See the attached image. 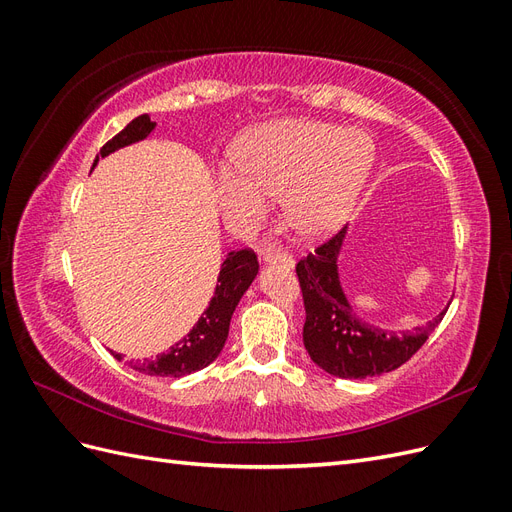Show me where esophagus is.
Here are the masks:
<instances>
[{"instance_id": "esophagus-1", "label": "esophagus", "mask_w": 512, "mask_h": 512, "mask_svg": "<svg viewBox=\"0 0 512 512\" xmlns=\"http://www.w3.org/2000/svg\"><path fill=\"white\" fill-rule=\"evenodd\" d=\"M260 260L265 262V265H282L286 269L294 267V258L290 254L284 252H277L275 247H265V250L260 252Z\"/></svg>"}]
</instances>
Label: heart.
Masks as SVG:
<instances>
[{
	"mask_svg": "<svg viewBox=\"0 0 512 512\" xmlns=\"http://www.w3.org/2000/svg\"><path fill=\"white\" fill-rule=\"evenodd\" d=\"M237 153L239 162L215 168L226 220L254 226L269 213V196L284 193V218L305 239H322L348 222L376 160L363 130L305 117L265 123Z\"/></svg>",
	"mask_w": 512,
	"mask_h": 512,
	"instance_id": "heart-1",
	"label": "heart"
}]
</instances>
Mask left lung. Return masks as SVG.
<instances>
[{"label": "left lung", "instance_id": "1", "mask_svg": "<svg viewBox=\"0 0 512 512\" xmlns=\"http://www.w3.org/2000/svg\"><path fill=\"white\" fill-rule=\"evenodd\" d=\"M346 235L348 226L297 265L305 303L303 344L312 361L327 374L363 380L404 365L427 342L451 303L412 331L395 333L365 322L354 312L339 277V254Z\"/></svg>", "mask_w": 512, "mask_h": 512}]
</instances>
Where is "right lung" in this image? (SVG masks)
I'll use <instances>...</instances> for the list:
<instances>
[{
    "label": "right lung",
    "instance_id": "obj_1",
    "mask_svg": "<svg viewBox=\"0 0 512 512\" xmlns=\"http://www.w3.org/2000/svg\"><path fill=\"white\" fill-rule=\"evenodd\" d=\"M153 128H156V123L151 121L149 115H138L100 149V156L106 158L121 147L145 141V138L153 132ZM100 156H96L94 168ZM256 275H258V260L254 252L250 250L228 252L222 262L218 286H215L209 307L205 309L203 316L198 318L192 331L183 339H179L177 344L170 346L168 352H162L158 356H153V359H145V361H130V367L147 376L181 378L213 363L226 344L232 312H235V307L239 305L245 290L250 288L252 282L256 280ZM113 356L117 361H121V354L113 352Z\"/></svg>",
    "mask_w": 512,
    "mask_h": 512
}]
</instances>
